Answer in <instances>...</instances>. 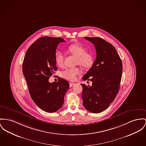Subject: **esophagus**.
<instances>
[{"label":"esophagus","instance_id":"esophagus-1","mask_svg":"<svg viewBox=\"0 0 146 146\" xmlns=\"http://www.w3.org/2000/svg\"><path fill=\"white\" fill-rule=\"evenodd\" d=\"M75 84V83H71V82H70V87H72V86H74Z\"/></svg>","mask_w":146,"mask_h":146}]
</instances>
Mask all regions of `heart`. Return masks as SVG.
<instances>
[{"mask_svg":"<svg viewBox=\"0 0 146 146\" xmlns=\"http://www.w3.org/2000/svg\"><path fill=\"white\" fill-rule=\"evenodd\" d=\"M68 51L72 55L77 58L76 63L80 65L89 68L94 63V56L91 52H86V48L79 44H73L68 47ZM55 61L59 67L64 66V55L61 51H57L55 54ZM81 74V70L78 68H66L61 73L63 78L71 81L76 80L77 76Z\"/></svg>","mask_w":146,"mask_h":146,"instance_id":"1","label":"heart"}]
</instances>
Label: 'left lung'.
<instances>
[{"label":"left lung","mask_w":146,"mask_h":146,"mask_svg":"<svg viewBox=\"0 0 146 146\" xmlns=\"http://www.w3.org/2000/svg\"><path fill=\"white\" fill-rule=\"evenodd\" d=\"M96 50V58L82 77L92 82V86L82 87L83 105L90 112L97 113L106 110L113 101L119 90L122 74V63L115 48L99 37H85Z\"/></svg>","instance_id":"8db88e82"}]
</instances>
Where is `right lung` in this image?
<instances>
[{
	"label": "right lung",
	"mask_w": 146,
	"mask_h": 146,
	"mask_svg": "<svg viewBox=\"0 0 146 146\" xmlns=\"http://www.w3.org/2000/svg\"><path fill=\"white\" fill-rule=\"evenodd\" d=\"M65 41L61 38L44 36L36 40L28 49L23 63V73L30 96L41 110L55 112L63 105L69 88L68 81L58 78V82H49L57 71L55 54L58 44Z\"/></svg>",
	"instance_id": "obj_1"
}]
</instances>
